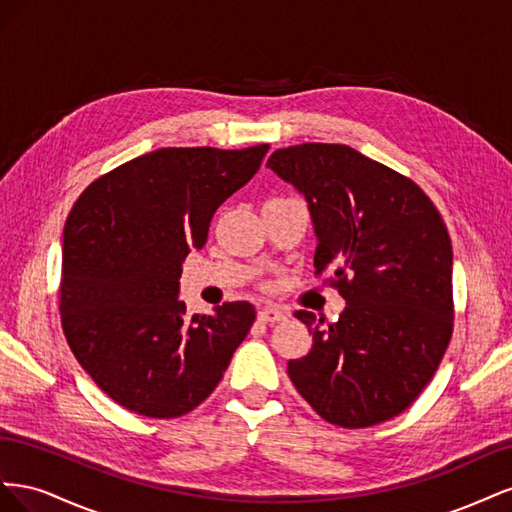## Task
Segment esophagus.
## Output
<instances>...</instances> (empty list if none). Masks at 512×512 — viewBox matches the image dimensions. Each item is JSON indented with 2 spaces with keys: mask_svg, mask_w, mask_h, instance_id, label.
<instances>
[{
  "mask_svg": "<svg viewBox=\"0 0 512 512\" xmlns=\"http://www.w3.org/2000/svg\"><path fill=\"white\" fill-rule=\"evenodd\" d=\"M286 318V314L282 312V309H277V307H262L260 312H258V320L260 322H280V320H284Z\"/></svg>",
  "mask_w": 512,
  "mask_h": 512,
  "instance_id": "obj_1",
  "label": "esophagus"
}]
</instances>
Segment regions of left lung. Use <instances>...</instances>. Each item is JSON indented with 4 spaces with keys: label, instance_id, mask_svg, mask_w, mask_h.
Listing matches in <instances>:
<instances>
[{
    "label": "left lung",
    "instance_id": "1",
    "mask_svg": "<svg viewBox=\"0 0 512 512\" xmlns=\"http://www.w3.org/2000/svg\"><path fill=\"white\" fill-rule=\"evenodd\" d=\"M267 166L309 205L316 275L346 299L337 322L297 316L312 350L288 376L324 421L361 429L421 395L453 335V247L431 198L397 170L348 145L303 143Z\"/></svg>",
    "mask_w": 512,
    "mask_h": 512
}]
</instances>
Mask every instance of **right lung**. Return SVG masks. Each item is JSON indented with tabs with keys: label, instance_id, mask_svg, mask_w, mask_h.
Returning a JSON list of instances; mask_svg holds the SVG:
<instances>
[{
	"label": "right lung",
	"instance_id": "right-lung-1",
	"mask_svg": "<svg viewBox=\"0 0 512 512\" xmlns=\"http://www.w3.org/2000/svg\"><path fill=\"white\" fill-rule=\"evenodd\" d=\"M269 145L164 147L89 183L64 226L59 314L76 361L115 404L149 418L192 412L220 384L256 312L185 316L181 262Z\"/></svg>",
	"mask_w": 512,
	"mask_h": 512
}]
</instances>
